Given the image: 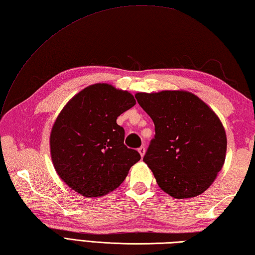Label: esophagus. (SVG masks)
<instances>
[{
  "label": "esophagus",
  "instance_id": "esophagus-1",
  "mask_svg": "<svg viewBox=\"0 0 255 255\" xmlns=\"http://www.w3.org/2000/svg\"><path fill=\"white\" fill-rule=\"evenodd\" d=\"M138 152L140 153V155H141V158H143V155H144V153H145V148L143 147H140L139 149H138Z\"/></svg>",
  "mask_w": 255,
  "mask_h": 255
}]
</instances>
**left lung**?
Here are the masks:
<instances>
[{"instance_id": "1", "label": "left lung", "mask_w": 255, "mask_h": 255, "mask_svg": "<svg viewBox=\"0 0 255 255\" xmlns=\"http://www.w3.org/2000/svg\"><path fill=\"white\" fill-rule=\"evenodd\" d=\"M134 96L154 123L155 136L143 162L159 187L177 199L204 193L226 159L227 136L219 117L187 91L140 92Z\"/></svg>"}]
</instances>
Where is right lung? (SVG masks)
Here are the masks:
<instances>
[{
	"instance_id": "obj_1",
	"label": "right lung",
	"mask_w": 255,
	"mask_h": 255,
	"mask_svg": "<svg viewBox=\"0 0 255 255\" xmlns=\"http://www.w3.org/2000/svg\"><path fill=\"white\" fill-rule=\"evenodd\" d=\"M136 104L128 91L107 83L89 85L70 100L50 132V155L59 177L84 197H101L116 189L140 160L124 144L116 123Z\"/></svg>"
}]
</instances>
